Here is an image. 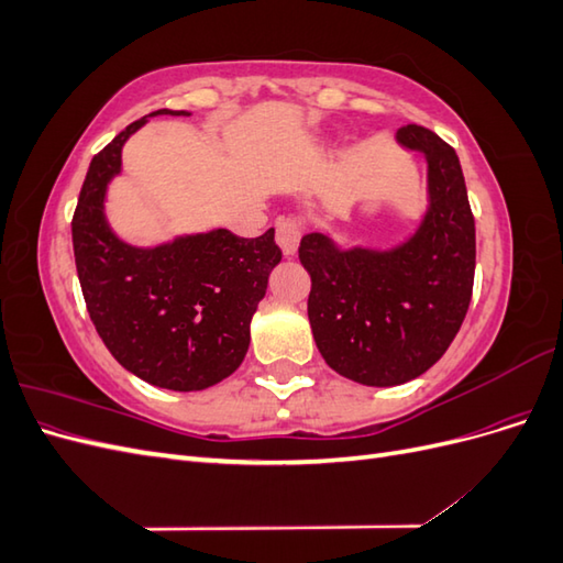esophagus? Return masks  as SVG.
I'll use <instances>...</instances> for the list:
<instances>
[{
    "instance_id": "esophagus-1",
    "label": "esophagus",
    "mask_w": 563,
    "mask_h": 563,
    "mask_svg": "<svg viewBox=\"0 0 563 563\" xmlns=\"http://www.w3.org/2000/svg\"><path fill=\"white\" fill-rule=\"evenodd\" d=\"M277 244L286 258H291L300 244V223L296 218H279L277 220Z\"/></svg>"
}]
</instances>
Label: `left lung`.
<instances>
[{"instance_id":"obj_1","label":"left lung","mask_w":563,"mask_h":563,"mask_svg":"<svg viewBox=\"0 0 563 563\" xmlns=\"http://www.w3.org/2000/svg\"><path fill=\"white\" fill-rule=\"evenodd\" d=\"M399 147L428 164V209L395 246H340L329 232L305 234L308 317L314 343L335 373L368 387L422 376L463 327L474 282V218L455 150L408 124Z\"/></svg>"}]
</instances>
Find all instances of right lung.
Returning a JSON list of instances; mask_svg holds the SVG:
<instances>
[{
    "label": "right lung",
    "instance_id": "right-lung-1",
    "mask_svg": "<svg viewBox=\"0 0 563 563\" xmlns=\"http://www.w3.org/2000/svg\"><path fill=\"white\" fill-rule=\"evenodd\" d=\"M159 114L190 112H150L91 159L73 218L75 263L93 327L114 360L155 387L197 391L244 362L251 319L282 251L272 228L255 240L223 228L157 246L119 240L106 216L108 187L122 174L124 143Z\"/></svg>",
    "mask_w": 563,
    "mask_h": 563
}]
</instances>
